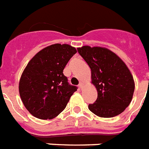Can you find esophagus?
Instances as JSON below:
<instances>
[{"instance_id":"obj_1","label":"esophagus","mask_w":149,"mask_h":149,"mask_svg":"<svg viewBox=\"0 0 149 149\" xmlns=\"http://www.w3.org/2000/svg\"><path fill=\"white\" fill-rule=\"evenodd\" d=\"M83 86H84V83L83 82H81V83L79 84V87L81 89H82V87H83Z\"/></svg>"}]
</instances>
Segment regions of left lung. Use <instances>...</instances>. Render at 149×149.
<instances>
[{
	"mask_svg": "<svg viewBox=\"0 0 149 149\" xmlns=\"http://www.w3.org/2000/svg\"><path fill=\"white\" fill-rule=\"evenodd\" d=\"M91 69L98 96L90 111L101 118H113L126 109L133 99L135 84L127 66L110 49L84 46L77 48Z\"/></svg>",
	"mask_w": 149,
	"mask_h": 149,
	"instance_id": "obj_1",
	"label": "left lung"
}]
</instances>
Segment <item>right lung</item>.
I'll return each mask as SVG.
<instances>
[{"instance_id":"add662e5","label":"right lung","mask_w":149,"mask_h":149,"mask_svg":"<svg viewBox=\"0 0 149 149\" xmlns=\"http://www.w3.org/2000/svg\"><path fill=\"white\" fill-rule=\"evenodd\" d=\"M76 53L68 44H52L29 61L22 74L19 90L25 107L33 116L53 119L66 107L77 88L68 84L63 70Z\"/></svg>"}]
</instances>
